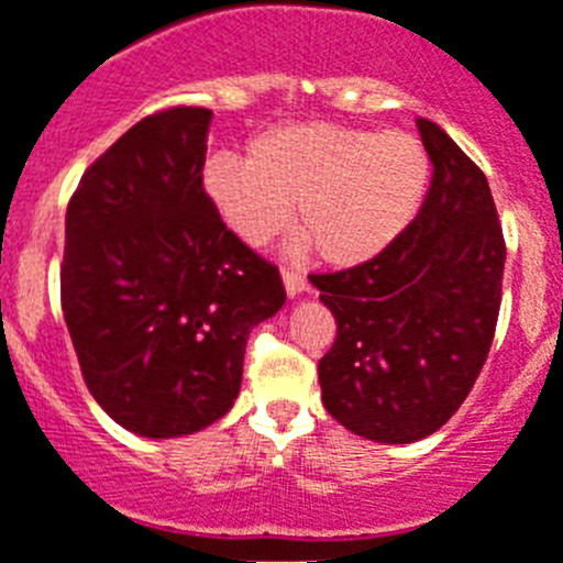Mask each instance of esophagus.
I'll list each match as a JSON object with an SVG mask.
<instances>
[{"instance_id": "34e87169", "label": "esophagus", "mask_w": 563, "mask_h": 563, "mask_svg": "<svg viewBox=\"0 0 563 563\" xmlns=\"http://www.w3.org/2000/svg\"><path fill=\"white\" fill-rule=\"evenodd\" d=\"M283 286H286L288 297H297L308 288V280L302 272H294V269H283Z\"/></svg>"}]
</instances>
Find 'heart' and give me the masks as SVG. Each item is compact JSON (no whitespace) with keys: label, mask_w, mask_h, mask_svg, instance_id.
I'll use <instances>...</instances> for the list:
<instances>
[{"label":"heart","mask_w":563,"mask_h":563,"mask_svg":"<svg viewBox=\"0 0 563 563\" xmlns=\"http://www.w3.org/2000/svg\"><path fill=\"white\" fill-rule=\"evenodd\" d=\"M430 161L406 130L299 122L252 141L246 161L217 155L205 163L202 191L244 244L261 246L294 217L302 224L288 244H313L333 266L380 255L422 202Z\"/></svg>","instance_id":"heart-1"}]
</instances>
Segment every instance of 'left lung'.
I'll list each match as a JSON object with an SVG mask.
<instances>
[{"label": "left lung", "instance_id": "obj_1", "mask_svg": "<svg viewBox=\"0 0 563 563\" xmlns=\"http://www.w3.org/2000/svg\"><path fill=\"white\" fill-rule=\"evenodd\" d=\"M417 128L433 163L417 219L366 264L311 275L335 317L319 361L324 408L383 444L435 433L466 400L495 339L506 266L486 175L439 124Z\"/></svg>", "mask_w": 563, "mask_h": 563}]
</instances>
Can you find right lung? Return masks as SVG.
Instances as JSON below:
<instances>
[{"instance_id":"1","label":"right lung","mask_w":563,"mask_h":563,"mask_svg":"<svg viewBox=\"0 0 563 563\" xmlns=\"http://www.w3.org/2000/svg\"><path fill=\"white\" fill-rule=\"evenodd\" d=\"M208 108L141 119L82 175L66 210L60 299L102 411L144 439L197 433L233 408L252 328L280 275L202 191Z\"/></svg>"}]
</instances>
